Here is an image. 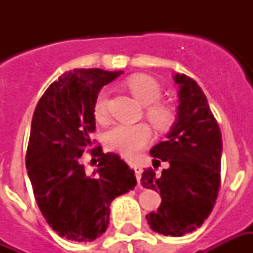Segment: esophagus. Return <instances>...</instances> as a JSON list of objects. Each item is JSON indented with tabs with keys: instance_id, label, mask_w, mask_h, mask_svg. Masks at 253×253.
<instances>
[{
	"instance_id": "34e87169",
	"label": "esophagus",
	"mask_w": 253,
	"mask_h": 253,
	"mask_svg": "<svg viewBox=\"0 0 253 253\" xmlns=\"http://www.w3.org/2000/svg\"><path fill=\"white\" fill-rule=\"evenodd\" d=\"M131 168L134 169V172H135V177H137L138 183H141V173H142V168L137 164H132Z\"/></svg>"
}]
</instances>
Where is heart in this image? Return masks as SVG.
Segmentation results:
<instances>
[{
    "instance_id": "1",
    "label": "heart",
    "mask_w": 253,
    "mask_h": 253,
    "mask_svg": "<svg viewBox=\"0 0 253 253\" xmlns=\"http://www.w3.org/2000/svg\"><path fill=\"white\" fill-rule=\"evenodd\" d=\"M127 89L135 99L146 107V118L159 131H167L175 122V111L169 105L159 103L161 97L160 84L146 74H132L126 80ZM108 92L101 90L93 103V115L96 121L105 123L108 121ZM152 131L146 125H118L105 134V148L116 152L125 159H134L141 149L150 141Z\"/></svg>"
}]
</instances>
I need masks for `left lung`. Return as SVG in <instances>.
Wrapping results in <instances>:
<instances>
[{"label": "left lung", "mask_w": 253, "mask_h": 253, "mask_svg": "<svg viewBox=\"0 0 253 253\" xmlns=\"http://www.w3.org/2000/svg\"><path fill=\"white\" fill-rule=\"evenodd\" d=\"M173 80L179 85L177 118L167 141L150 150L152 157L168 163V168L161 173L145 169L141 184L161 195L157 211L146 215L152 230L180 237L201 228L215 205L221 186L222 137L196 81L179 73ZM160 160L154 163L160 164Z\"/></svg>", "instance_id": "obj_1"}]
</instances>
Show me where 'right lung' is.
<instances>
[{"label": "right lung", "mask_w": 253, "mask_h": 253, "mask_svg": "<svg viewBox=\"0 0 253 253\" xmlns=\"http://www.w3.org/2000/svg\"><path fill=\"white\" fill-rule=\"evenodd\" d=\"M122 73H65L47 88L32 116L25 165L36 203L52 230L72 241H93L104 233L111 202L137 186L134 170L101 146L89 150L97 169L86 173L83 165L96 130L94 99Z\"/></svg>", "instance_id": "obj_1"}]
</instances>
